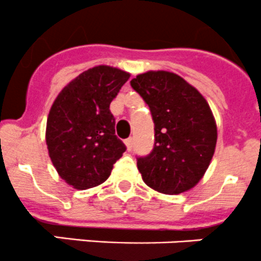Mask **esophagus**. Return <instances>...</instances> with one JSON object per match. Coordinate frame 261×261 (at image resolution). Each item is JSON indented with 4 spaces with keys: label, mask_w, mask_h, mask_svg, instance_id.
Instances as JSON below:
<instances>
[{
    "label": "esophagus",
    "mask_w": 261,
    "mask_h": 261,
    "mask_svg": "<svg viewBox=\"0 0 261 261\" xmlns=\"http://www.w3.org/2000/svg\"><path fill=\"white\" fill-rule=\"evenodd\" d=\"M133 143H134L133 138H128V139H126V140H125V144H126V146H127L128 150L133 149Z\"/></svg>",
    "instance_id": "34e87169"
}]
</instances>
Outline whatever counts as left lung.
<instances>
[{
    "mask_svg": "<svg viewBox=\"0 0 261 261\" xmlns=\"http://www.w3.org/2000/svg\"><path fill=\"white\" fill-rule=\"evenodd\" d=\"M130 84L154 121L152 150L136 158L143 180L164 194L193 188L208 168L217 141L207 101L183 78L164 70L136 75Z\"/></svg>",
    "mask_w": 261,
    "mask_h": 261,
    "instance_id": "8db88e82",
    "label": "left lung"
}]
</instances>
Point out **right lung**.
<instances>
[{
	"instance_id": "right-lung-1",
	"label": "right lung",
	"mask_w": 261,
	"mask_h": 261,
	"mask_svg": "<svg viewBox=\"0 0 261 261\" xmlns=\"http://www.w3.org/2000/svg\"><path fill=\"white\" fill-rule=\"evenodd\" d=\"M130 74L98 65L58 94L46 122V145L55 169L68 184L88 189L103 183L126 151L115 135L110 103Z\"/></svg>"
}]
</instances>
